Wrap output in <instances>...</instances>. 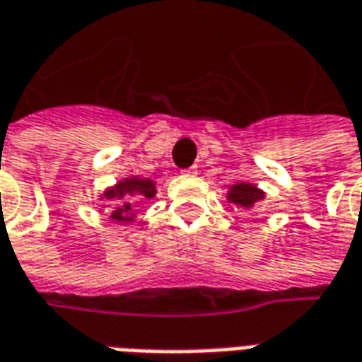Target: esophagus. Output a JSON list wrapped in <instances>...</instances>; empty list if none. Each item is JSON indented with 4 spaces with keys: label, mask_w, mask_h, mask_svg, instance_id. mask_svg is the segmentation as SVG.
I'll return each instance as SVG.
<instances>
[{
    "label": "esophagus",
    "mask_w": 362,
    "mask_h": 362,
    "mask_svg": "<svg viewBox=\"0 0 362 362\" xmlns=\"http://www.w3.org/2000/svg\"><path fill=\"white\" fill-rule=\"evenodd\" d=\"M184 174H196L197 173V168L196 166H189V168H186V170H182Z\"/></svg>",
    "instance_id": "34e87169"
}]
</instances>
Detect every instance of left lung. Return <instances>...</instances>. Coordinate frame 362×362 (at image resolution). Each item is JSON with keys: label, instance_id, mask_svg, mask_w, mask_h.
I'll return each instance as SVG.
<instances>
[{"label": "left lung", "instance_id": "8db88e82", "mask_svg": "<svg viewBox=\"0 0 362 362\" xmlns=\"http://www.w3.org/2000/svg\"><path fill=\"white\" fill-rule=\"evenodd\" d=\"M262 197H264V192L252 184H235L228 192V202L240 205L244 209H250L252 205L258 204Z\"/></svg>", "mask_w": 362, "mask_h": 362}]
</instances>
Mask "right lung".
<instances>
[{"mask_svg": "<svg viewBox=\"0 0 362 362\" xmlns=\"http://www.w3.org/2000/svg\"><path fill=\"white\" fill-rule=\"evenodd\" d=\"M137 196H155V184L151 180H145V178H143V180L141 178H127V180L118 182L114 188L106 189L104 197L116 202V209L112 211L110 219L118 221V223L134 221V213H132L134 204H132V202H134Z\"/></svg>", "mask_w": 362, "mask_h": 362, "instance_id": "right-lung-1", "label": "right lung"}]
</instances>
